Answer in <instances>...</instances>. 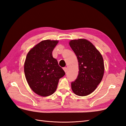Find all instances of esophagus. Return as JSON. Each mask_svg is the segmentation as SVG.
Here are the masks:
<instances>
[{
    "mask_svg": "<svg viewBox=\"0 0 126 126\" xmlns=\"http://www.w3.org/2000/svg\"><path fill=\"white\" fill-rule=\"evenodd\" d=\"M63 70H64V71H65V73L67 72V67H63Z\"/></svg>",
    "mask_w": 126,
    "mask_h": 126,
    "instance_id": "esophagus-1",
    "label": "esophagus"
}]
</instances>
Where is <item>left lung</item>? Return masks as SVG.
Masks as SVG:
<instances>
[{
	"label": "left lung",
	"instance_id": "left-lung-1",
	"mask_svg": "<svg viewBox=\"0 0 126 126\" xmlns=\"http://www.w3.org/2000/svg\"><path fill=\"white\" fill-rule=\"evenodd\" d=\"M69 44L79 65L78 77L71 82L72 89L77 95L87 96L94 92L102 81L104 72L102 56L87 40H72Z\"/></svg>",
	"mask_w": 126,
	"mask_h": 126
}]
</instances>
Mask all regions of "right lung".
<instances>
[{"label": "right lung", "mask_w": 126, "mask_h": 126, "mask_svg": "<svg viewBox=\"0 0 126 126\" xmlns=\"http://www.w3.org/2000/svg\"><path fill=\"white\" fill-rule=\"evenodd\" d=\"M57 43V40L42 41L29 51L25 59L27 82L32 91L41 96L53 94L59 79L65 74L53 57L52 51Z\"/></svg>", "instance_id": "1"}]
</instances>
